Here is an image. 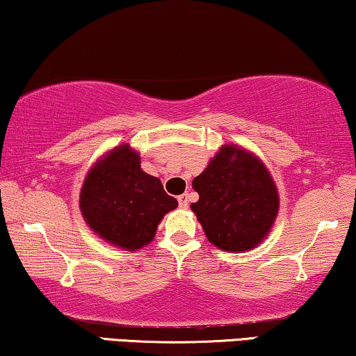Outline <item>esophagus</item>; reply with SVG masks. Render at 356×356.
<instances>
[{
    "label": "esophagus",
    "instance_id": "1",
    "mask_svg": "<svg viewBox=\"0 0 356 356\" xmlns=\"http://www.w3.org/2000/svg\"><path fill=\"white\" fill-rule=\"evenodd\" d=\"M178 204L181 209H186L189 206V196L188 194H181V196H178Z\"/></svg>",
    "mask_w": 356,
    "mask_h": 356
}]
</instances>
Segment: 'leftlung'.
<instances>
[{
	"label": "left lung",
	"mask_w": 356,
	"mask_h": 356,
	"mask_svg": "<svg viewBox=\"0 0 356 356\" xmlns=\"http://www.w3.org/2000/svg\"><path fill=\"white\" fill-rule=\"evenodd\" d=\"M191 204L207 240L228 252L254 250L269 236L279 213V191L264 162L236 144H225L193 179Z\"/></svg>",
	"instance_id": "left-lung-1"
}]
</instances>
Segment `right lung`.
Segmentation results:
<instances>
[{
    "mask_svg": "<svg viewBox=\"0 0 356 356\" xmlns=\"http://www.w3.org/2000/svg\"><path fill=\"white\" fill-rule=\"evenodd\" d=\"M177 206L160 179L140 168V155L128 143L92 165L79 194L81 213L90 230L124 251L147 246L165 213Z\"/></svg>",
    "mask_w": 356,
    "mask_h": 356,
    "instance_id": "1",
    "label": "right lung"
}]
</instances>
